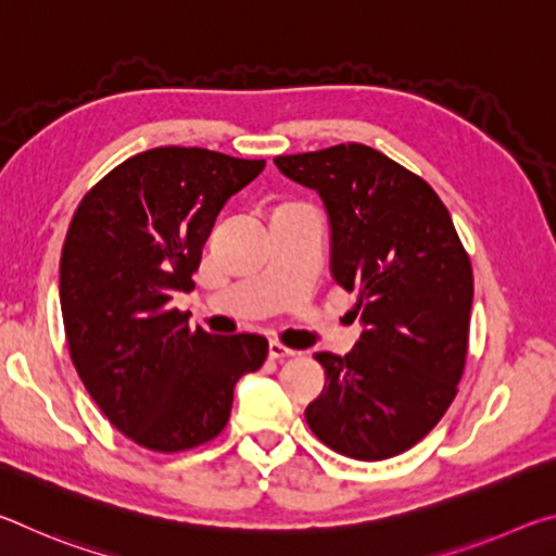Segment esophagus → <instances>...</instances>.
I'll list each match as a JSON object with an SVG mask.
<instances>
[{
	"label": "esophagus",
	"mask_w": 556,
	"mask_h": 556,
	"mask_svg": "<svg viewBox=\"0 0 556 556\" xmlns=\"http://www.w3.org/2000/svg\"><path fill=\"white\" fill-rule=\"evenodd\" d=\"M294 351L287 345H281L279 341H269V357H275V361H285V357H291Z\"/></svg>",
	"instance_id": "34e87169"
}]
</instances>
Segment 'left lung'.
I'll return each instance as SVG.
<instances>
[{
    "label": "left lung",
    "instance_id": "1",
    "mask_svg": "<svg viewBox=\"0 0 556 556\" xmlns=\"http://www.w3.org/2000/svg\"><path fill=\"white\" fill-rule=\"evenodd\" d=\"M281 174L321 195L331 275L357 291L353 353H316L324 392L306 421L328 448L382 460L439 425L464 375L473 269L454 220L425 178L365 144L277 156Z\"/></svg>",
    "mask_w": 556,
    "mask_h": 556
}]
</instances>
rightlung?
<instances>
[{
	"label": "right lung",
	"mask_w": 556,
	"mask_h": 556,
	"mask_svg": "<svg viewBox=\"0 0 556 556\" xmlns=\"http://www.w3.org/2000/svg\"><path fill=\"white\" fill-rule=\"evenodd\" d=\"M262 168L265 159L156 147L112 168L73 215L61 252L71 361L102 414L149 451L218 437L235 382L265 363V336L205 333L172 306L195 287L220 208Z\"/></svg>",
	"instance_id": "1"
}]
</instances>
